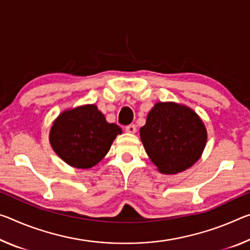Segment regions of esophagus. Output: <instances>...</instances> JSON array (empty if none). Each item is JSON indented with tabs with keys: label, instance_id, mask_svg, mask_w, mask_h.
Wrapping results in <instances>:
<instances>
[{
	"label": "esophagus",
	"instance_id": "esophagus-1",
	"mask_svg": "<svg viewBox=\"0 0 250 250\" xmlns=\"http://www.w3.org/2000/svg\"><path fill=\"white\" fill-rule=\"evenodd\" d=\"M125 131L128 133H136L137 131V126L136 125H129L125 126Z\"/></svg>",
	"mask_w": 250,
	"mask_h": 250
}]
</instances>
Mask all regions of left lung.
<instances>
[{"mask_svg":"<svg viewBox=\"0 0 250 250\" xmlns=\"http://www.w3.org/2000/svg\"><path fill=\"white\" fill-rule=\"evenodd\" d=\"M146 152L158 170L173 175L199 160L207 142V130L199 116L175 102H158L140 128Z\"/></svg>","mask_w":250,"mask_h":250,"instance_id":"1","label":"left lung"}]
</instances>
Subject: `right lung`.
<instances>
[{
    "label": "right lung",
    "instance_id": "obj_1",
    "mask_svg": "<svg viewBox=\"0 0 250 250\" xmlns=\"http://www.w3.org/2000/svg\"><path fill=\"white\" fill-rule=\"evenodd\" d=\"M121 128L106 122L96 104L65 110L53 122L50 144L59 157L79 169H89L104 159Z\"/></svg>",
    "mask_w": 250,
    "mask_h": 250
}]
</instances>
